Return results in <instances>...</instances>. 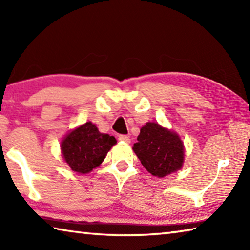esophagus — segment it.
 <instances>
[{"mask_svg": "<svg viewBox=\"0 0 250 250\" xmlns=\"http://www.w3.org/2000/svg\"><path fill=\"white\" fill-rule=\"evenodd\" d=\"M118 139H119L120 141L125 142V143H130V141H131V139H130L129 135H125V134H120L119 138H118Z\"/></svg>", "mask_w": 250, "mask_h": 250, "instance_id": "obj_1", "label": "esophagus"}]
</instances>
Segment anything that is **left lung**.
Returning <instances> with one entry per match:
<instances>
[{
    "instance_id": "obj_1",
    "label": "left lung",
    "mask_w": 250,
    "mask_h": 250,
    "mask_svg": "<svg viewBox=\"0 0 250 250\" xmlns=\"http://www.w3.org/2000/svg\"><path fill=\"white\" fill-rule=\"evenodd\" d=\"M137 140L132 149L152 175L163 177L182 167L184 149L176 133L155 122H147L141 128Z\"/></svg>"
}]
</instances>
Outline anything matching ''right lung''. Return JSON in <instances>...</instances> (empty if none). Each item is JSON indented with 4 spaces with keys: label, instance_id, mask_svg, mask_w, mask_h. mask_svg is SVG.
Returning a JSON list of instances; mask_svg holds the SVG:
<instances>
[{
    "label": "right lung",
    "instance_id": "right-lung-1",
    "mask_svg": "<svg viewBox=\"0 0 250 250\" xmlns=\"http://www.w3.org/2000/svg\"><path fill=\"white\" fill-rule=\"evenodd\" d=\"M116 143L115 137L100 133L95 125L87 122L67 135L62 151L71 170L84 174L98 167Z\"/></svg>",
    "mask_w": 250,
    "mask_h": 250
}]
</instances>
